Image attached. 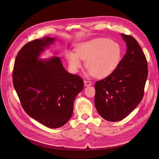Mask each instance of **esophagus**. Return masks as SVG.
Returning <instances> with one entry per match:
<instances>
[{
  "instance_id": "1",
  "label": "esophagus",
  "mask_w": 159,
  "mask_h": 159,
  "mask_svg": "<svg viewBox=\"0 0 159 159\" xmlns=\"http://www.w3.org/2000/svg\"><path fill=\"white\" fill-rule=\"evenodd\" d=\"M84 86H85V87L90 86L92 85V82L90 81H89V80H84Z\"/></svg>"
}]
</instances>
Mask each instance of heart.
Segmentation results:
<instances>
[{
  "label": "heart",
  "instance_id": "heart-1",
  "mask_svg": "<svg viewBox=\"0 0 159 159\" xmlns=\"http://www.w3.org/2000/svg\"><path fill=\"white\" fill-rule=\"evenodd\" d=\"M66 58L73 72L79 71L84 60L88 75L104 78L117 69L122 58V49L118 43L109 39L96 38L79 43L75 53L68 52Z\"/></svg>",
  "mask_w": 159,
  "mask_h": 159
}]
</instances>
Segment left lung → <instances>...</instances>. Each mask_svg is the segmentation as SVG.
I'll return each instance as SVG.
<instances>
[{
    "label": "left lung",
    "mask_w": 159,
    "mask_h": 159,
    "mask_svg": "<svg viewBox=\"0 0 159 159\" xmlns=\"http://www.w3.org/2000/svg\"><path fill=\"white\" fill-rule=\"evenodd\" d=\"M126 52L117 69L96 82L94 102L106 120L118 121L126 118L142 101L148 76L146 57L137 41L121 34Z\"/></svg>",
    "instance_id": "left-lung-1"
}]
</instances>
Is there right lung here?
I'll return each instance as SVG.
<instances>
[{"label":"right lung","instance_id":"right-lung-1","mask_svg":"<svg viewBox=\"0 0 159 159\" xmlns=\"http://www.w3.org/2000/svg\"><path fill=\"white\" fill-rule=\"evenodd\" d=\"M55 39L45 36L26 44L17 55L12 73L25 112L50 128H60L70 119L75 99L84 88L83 80L65 70L60 57L39 59Z\"/></svg>","mask_w":159,"mask_h":159}]
</instances>
